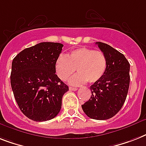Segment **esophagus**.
Instances as JSON below:
<instances>
[{
  "mask_svg": "<svg viewBox=\"0 0 146 146\" xmlns=\"http://www.w3.org/2000/svg\"><path fill=\"white\" fill-rule=\"evenodd\" d=\"M69 89L70 90V91H76L78 88H74V87H69Z\"/></svg>",
  "mask_w": 146,
  "mask_h": 146,
  "instance_id": "esophagus-1",
  "label": "esophagus"
}]
</instances>
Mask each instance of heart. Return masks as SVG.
<instances>
[{
    "label": "heart",
    "instance_id": "1",
    "mask_svg": "<svg viewBox=\"0 0 146 146\" xmlns=\"http://www.w3.org/2000/svg\"><path fill=\"white\" fill-rule=\"evenodd\" d=\"M59 79L66 81L77 70L78 74L70 80L72 85H81L88 81L94 83L102 79L107 69V58L102 51L82 47L71 51L67 56L60 54L54 63Z\"/></svg>",
    "mask_w": 146,
    "mask_h": 146
}]
</instances>
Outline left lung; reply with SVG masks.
Segmentation results:
<instances>
[{"mask_svg": "<svg viewBox=\"0 0 146 146\" xmlns=\"http://www.w3.org/2000/svg\"><path fill=\"white\" fill-rule=\"evenodd\" d=\"M107 58V69L102 79L91 85L92 97L82 108L89 118L106 120L124 105L130 85V64L123 54L104 42H97Z\"/></svg>", "mask_w": 146, "mask_h": 146, "instance_id": "1", "label": "left lung"}]
</instances>
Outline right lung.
Returning <instances> with one entry per match:
<instances>
[{"label":"right lung","mask_w":146,"mask_h":146,"mask_svg":"<svg viewBox=\"0 0 146 146\" xmlns=\"http://www.w3.org/2000/svg\"><path fill=\"white\" fill-rule=\"evenodd\" d=\"M64 45L43 42L25 48L14 58L12 90L22 113L35 121L54 118L69 88L55 74L54 63Z\"/></svg>","instance_id":"add662e5"}]
</instances>
